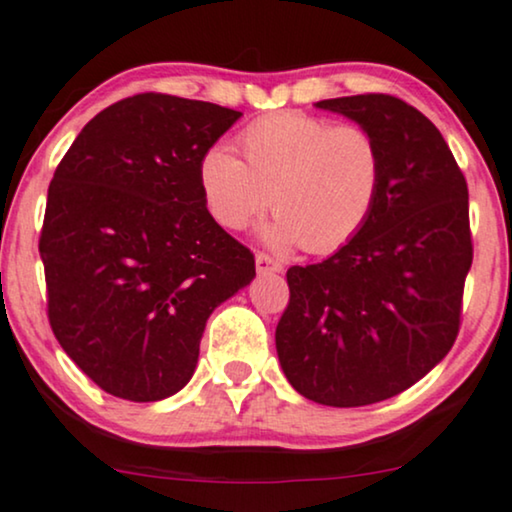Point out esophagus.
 Segmentation results:
<instances>
[{"instance_id": "obj_1", "label": "esophagus", "mask_w": 512, "mask_h": 512, "mask_svg": "<svg viewBox=\"0 0 512 512\" xmlns=\"http://www.w3.org/2000/svg\"><path fill=\"white\" fill-rule=\"evenodd\" d=\"M255 264H257V271H260V274H278V271L283 269V264L274 260L271 255H267V252H257Z\"/></svg>"}]
</instances>
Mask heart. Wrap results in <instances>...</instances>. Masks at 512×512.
<instances>
[{
    "instance_id": "obj_1",
    "label": "heart",
    "mask_w": 512,
    "mask_h": 512,
    "mask_svg": "<svg viewBox=\"0 0 512 512\" xmlns=\"http://www.w3.org/2000/svg\"><path fill=\"white\" fill-rule=\"evenodd\" d=\"M238 148L243 160L212 146L198 163L200 196L224 229H245L271 205V243L328 255L352 243L373 217L385 160L366 127L281 111L250 122Z\"/></svg>"
}]
</instances>
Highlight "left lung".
Wrapping results in <instances>:
<instances>
[{
    "mask_svg": "<svg viewBox=\"0 0 512 512\" xmlns=\"http://www.w3.org/2000/svg\"><path fill=\"white\" fill-rule=\"evenodd\" d=\"M316 108L378 139L385 181L352 243L288 269L276 352L302 397L349 409L409 390L454 347L472 264L468 184L439 129L397 96H340Z\"/></svg>",
    "mask_w": 512,
    "mask_h": 512,
    "instance_id": "8db88e82",
    "label": "left lung"
}]
</instances>
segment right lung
I'll use <instances>...</instances> for the list:
<instances>
[{"mask_svg": "<svg viewBox=\"0 0 512 512\" xmlns=\"http://www.w3.org/2000/svg\"><path fill=\"white\" fill-rule=\"evenodd\" d=\"M241 113L137 94L84 125L49 184L40 234L47 314L103 392L172 397L191 380L217 304L255 255L210 217L198 163Z\"/></svg>", "mask_w": 512, "mask_h": 512, "instance_id": "add662e5", "label": "right lung"}]
</instances>
